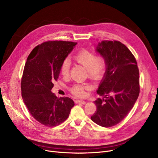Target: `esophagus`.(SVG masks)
<instances>
[{
  "mask_svg": "<svg viewBox=\"0 0 158 158\" xmlns=\"http://www.w3.org/2000/svg\"><path fill=\"white\" fill-rule=\"evenodd\" d=\"M76 104H86V102L82 101V100H76Z\"/></svg>",
  "mask_w": 158,
  "mask_h": 158,
  "instance_id": "1",
  "label": "esophagus"
}]
</instances>
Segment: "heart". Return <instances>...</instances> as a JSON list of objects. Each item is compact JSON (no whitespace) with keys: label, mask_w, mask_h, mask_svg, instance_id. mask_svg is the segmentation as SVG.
I'll return each mask as SVG.
<instances>
[{"label":"heart","mask_w":158,"mask_h":158,"mask_svg":"<svg viewBox=\"0 0 158 158\" xmlns=\"http://www.w3.org/2000/svg\"><path fill=\"white\" fill-rule=\"evenodd\" d=\"M73 60L86 69L89 79L97 82L103 78L106 69V61L102 55H95L94 52L89 50L82 49L73 56ZM70 66V63L68 59H65L62 62L60 66V73L63 76L67 77L69 76ZM89 88L90 86L87 85L76 84L72 86L70 90L74 95L82 97L85 94V90Z\"/></svg>","instance_id":"b5f03b06"}]
</instances>
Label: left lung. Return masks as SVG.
<instances>
[{
    "instance_id": "obj_1",
    "label": "left lung",
    "mask_w": 158,
    "mask_h": 158,
    "mask_svg": "<svg viewBox=\"0 0 158 158\" xmlns=\"http://www.w3.org/2000/svg\"><path fill=\"white\" fill-rule=\"evenodd\" d=\"M97 51L106 61V70L97 91L104 97L94 102L97 111L91 119L98 125L110 127L125 118L139 94V70L134 55L119 41L104 40Z\"/></svg>"
}]
</instances>
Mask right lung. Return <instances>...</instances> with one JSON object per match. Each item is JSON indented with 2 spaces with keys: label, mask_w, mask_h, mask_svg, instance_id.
Masks as SVG:
<instances>
[{
  "label": "right lung",
  "mask_w": 158,
  "mask_h": 158,
  "mask_svg": "<svg viewBox=\"0 0 158 158\" xmlns=\"http://www.w3.org/2000/svg\"><path fill=\"white\" fill-rule=\"evenodd\" d=\"M77 43L48 41L38 45L29 55L21 81L23 101L32 117L47 127H55L69 117L74 102L51 92L62 62Z\"/></svg>",
  "instance_id": "right-lung-1"
}]
</instances>
